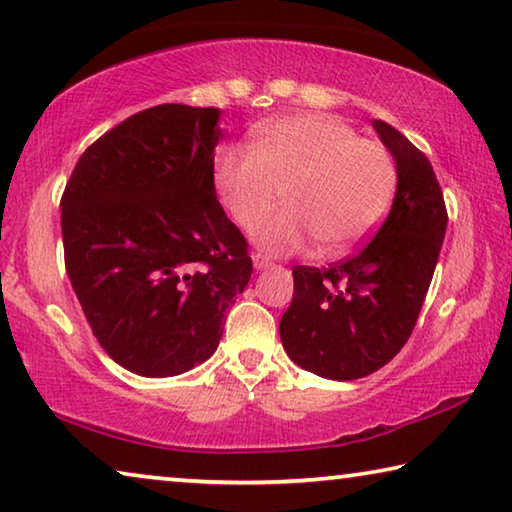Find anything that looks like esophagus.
<instances>
[{
	"mask_svg": "<svg viewBox=\"0 0 512 512\" xmlns=\"http://www.w3.org/2000/svg\"><path fill=\"white\" fill-rule=\"evenodd\" d=\"M251 261H254V267H256V270H267V267L272 265L270 258L263 256V254H254V256H251Z\"/></svg>",
	"mask_w": 512,
	"mask_h": 512,
	"instance_id": "1",
	"label": "esophagus"
}]
</instances>
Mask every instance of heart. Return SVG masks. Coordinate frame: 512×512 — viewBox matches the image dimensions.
<instances>
[{
  "label": "heart",
  "instance_id": "heart-1",
  "mask_svg": "<svg viewBox=\"0 0 512 512\" xmlns=\"http://www.w3.org/2000/svg\"><path fill=\"white\" fill-rule=\"evenodd\" d=\"M215 188L233 222L254 229L284 190L289 208L258 227L256 240L274 254L313 245L329 254L365 240L388 213L397 165L381 142L358 138L333 115L301 113L263 124L251 147H222Z\"/></svg>",
  "mask_w": 512,
  "mask_h": 512
}]
</instances>
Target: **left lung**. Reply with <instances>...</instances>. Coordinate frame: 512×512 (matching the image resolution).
<instances>
[{"label":"left lung","instance_id":"1","mask_svg":"<svg viewBox=\"0 0 512 512\" xmlns=\"http://www.w3.org/2000/svg\"><path fill=\"white\" fill-rule=\"evenodd\" d=\"M374 129L397 163L392 208L372 242L329 267H292L295 295L281 317L286 354L333 381L390 363L420 317L447 231V206L420 149L388 122Z\"/></svg>","mask_w":512,"mask_h":512}]
</instances>
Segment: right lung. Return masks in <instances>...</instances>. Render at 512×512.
<instances>
[{"label":"right lung","instance_id":"1","mask_svg":"<svg viewBox=\"0 0 512 512\" xmlns=\"http://www.w3.org/2000/svg\"><path fill=\"white\" fill-rule=\"evenodd\" d=\"M217 108L161 104L81 154L61 197L65 270L99 345L124 370L174 376L213 356L251 276L215 195Z\"/></svg>","mask_w":512,"mask_h":512}]
</instances>
